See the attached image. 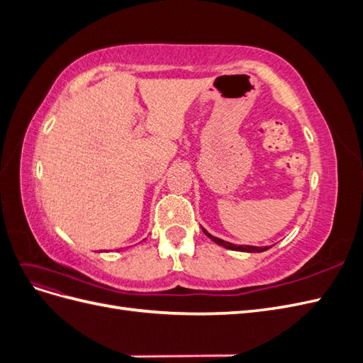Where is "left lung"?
Masks as SVG:
<instances>
[{
  "label": "left lung",
  "mask_w": 363,
  "mask_h": 363,
  "mask_svg": "<svg viewBox=\"0 0 363 363\" xmlns=\"http://www.w3.org/2000/svg\"><path fill=\"white\" fill-rule=\"evenodd\" d=\"M203 228V227H201ZM203 232L207 235V238H211L215 244H218V245H221V247H224V248H227V250H233V251H244V252H262V251H267L268 248H271V247H252V245H236V244H232V242H227V240H224V239H219V238H216V236H213V235H211L207 232L206 228H203Z\"/></svg>",
  "instance_id": "1"
}]
</instances>
